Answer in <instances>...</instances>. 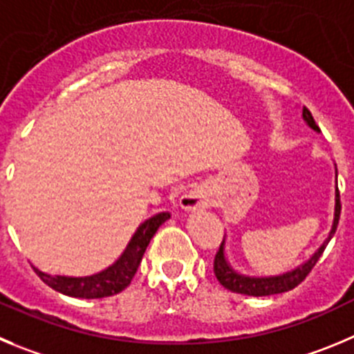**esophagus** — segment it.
Masks as SVG:
<instances>
[{"instance_id": "esophagus-1", "label": "esophagus", "mask_w": 354, "mask_h": 354, "mask_svg": "<svg viewBox=\"0 0 354 354\" xmlns=\"http://www.w3.org/2000/svg\"><path fill=\"white\" fill-rule=\"evenodd\" d=\"M180 204L185 211H196V209H201V207H204V204H206V197H204V194L201 192V190H190V192H187L183 197H181Z\"/></svg>"}]
</instances>
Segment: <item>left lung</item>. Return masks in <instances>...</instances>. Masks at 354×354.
I'll use <instances>...</instances> for the list:
<instances>
[{"mask_svg": "<svg viewBox=\"0 0 354 354\" xmlns=\"http://www.w3.org/2000/svg\"><path fill=\"white\" fill-rule=\"evenodd\" d=\"M302 118L306 120V124L313 129V131L319 132V127L316 125L315 118H313L311 111L307 110L306 106L302 108ZM339 216H341V201H339V188L335 187V207H333V222L332 229H330L328 237L323 241L322 246L315 252V255L309 260H306L304 263L297 266L295 269L288 270V272H283L279 276H246V274H241L239 270L234 269L229 263L225 257V241L222 243L220 250H218L216 257H214V276L220 281V285L225 286L227 290L234 293H243V295L250 297H267V295H276V293L288 292L293 290L297 285L306 279V276L311 272L313 267L316 266V262L319 260L322 253L325 252L326 244L330 243L332 236L337 230V223H339Z\"/></svg>", "mask_w": 354, "mask_h": 354, "instance_id": "left-lung-1", "label": "left lung"}]
</instances>
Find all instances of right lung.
<instances>
[{
  "instance_id": "right-lung-1",
  "label": "right lung",
  "mask_w": 354,
  "mask_h": 354,
  "mask_svg": "<svg viewBox=\"0 0 354 354\" xmlns=\"http://www.w3.org/2000/svg\"><path fill=\"white\" fill-rule=\"evenodd\" d=\"M169 218L171 214L167 211H162V213H157L145 220L138 227L136 232L132 234L124 253L110 267L97 274H92V276H50V274L36 269L35 266H32V269L45 285H48L62 295L78 297V299H102V297L115 295V293H120L122 290L131 285L132 277L136 274L141 259L147 252V246L150 244V239L155 236L158 227Z\"/></svg>"
}]
</instances>
